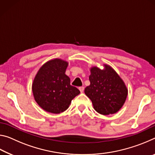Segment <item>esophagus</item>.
<instances>
[{
	"mask_svg": "<svg viewBox=\"0 0 155 155\" xmlns=\"http://www.w3.org/2000/svg\"><path fill=\"white\" fill-rule=\"evenodd\" d=\"M78 89H79V90H80V91H81V93L83 92V91H84V87H80Z\"/></svg>",
	"mask_w": 155,
	"mask_h": 155,
	"instance_id": "obj_1",
	"label": "esophagus"
}]
</instances>
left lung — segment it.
<instances>
[{
	"label": "left lung",
	"mask_w": 155,
	"mask_h": 155,
	"mask_svg": "<svg viewBox=\"0 0 155 155\" xmlns=\"http://www.w3.org/2000/svg\"><path fill=\"white\" fill-rule=\"evenodd\" d=\"M104 69L90 68V85L85 89L94 109L102 115L117 113L127 99L128 89L121 77L110 65L104 64Z\"/></svg>",
	"instance_id": "left-lung-1"
}]
</instances>
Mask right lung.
<instances>
[{"label": "right lung", "instance_id": "obj_1", "mask_svg": "<svg viewBox=\"0 0 155 155\" xmlns=\"http://www.w3.org/2000/svg\"><path fill=\"white\" fill-rule=\"evenodd\" d=\"M68 65V62L61 59L50 60L41 65L34 78V99L44 111L55 114L64 112L80 94L65 74Z\"/></svg>", "mask_w": 155, "mask_h": 155}]
</instances>
